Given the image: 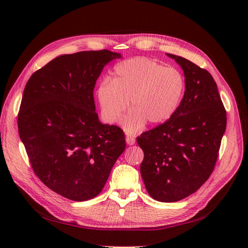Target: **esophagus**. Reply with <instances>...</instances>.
<instances>
[{
  "mask_svg": "<svg viewBox=\"0 0 248 248\" xmlns=\"http://www.w3.org/2000/svg\"><path fill=\"white\" fill-rule=\"evenodd\" d=\"M126 142H127V144H128L129 146H132V145L136 144V139H134V138L131 137V136H127V137H126Z\"/></svg>",
  "mask_w": 248,
  "mask_h": 248,
  "instance_id": "esophagus-1",
  "label": "esophagus"
}]
</instances>
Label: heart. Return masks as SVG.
<instances>
[{
  "mask_svg": "<svg viewBox=\"0 0 248 248\" xmlns=\"http://www.w3.org/2000/svg\"><path fill=\"white\" fill-rule=\"evenodd\" d=\"M185 92V78L174 67H163L153 60L138 57L119 63L110 79L97 89V99L106 121L123 120L127 133L140 131L148 122L159 125L174 116Z\"/></svg>",
  "mask_w": 248,
  "mask_h": 248,
  "instance_id": "heart-1",
  "label": "heart"
}]
</instances>
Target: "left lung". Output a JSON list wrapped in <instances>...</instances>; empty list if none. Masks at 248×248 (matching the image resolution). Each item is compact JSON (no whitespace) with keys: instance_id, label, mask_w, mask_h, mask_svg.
<instances>
[{"instance_id":"obj_1","label":"left lung","mask_w":248,"mask_h":248,"mask_svg":"<svg viewBox=\"0 0 248 248\" xmlns=\"http://www.w3.org/2000/svg\"><path fill=\"white\" fill-rule=\"evenodd\" d=\"M168 56L184 71L181 104L167 122L142 132L137 140L144 151L140 174L150 197L172 202L196 192L211 176L227 111L211 74L189 60Z\"/></svg>"}]
</instances>
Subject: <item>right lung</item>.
<instances>
[{
	"label": "right lung",
	"instance_id": "right-lung-1",
	"mask_svg": "<svg viewBox=\"0 0 248 248\" xmlns=\"http://www.w3.org/2000/svg\"><path fill=\"white\" fill-rule=\"evenodd\" d=\"M119 58L108 49L57 57L32 74L22 94L17 125L32 169L71 201L98 196L126 148L120 127L100 123L93 96L103 67Z\"/></svg>",
	"mask_w": 248,
	"mask_h": 248
}]
</instances>
